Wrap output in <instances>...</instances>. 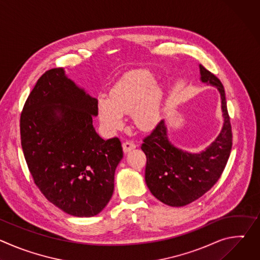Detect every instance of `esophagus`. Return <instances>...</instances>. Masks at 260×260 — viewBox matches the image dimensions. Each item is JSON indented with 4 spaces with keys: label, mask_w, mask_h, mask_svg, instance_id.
I'll return each instance as SVG.
<instances>
[{
    "label": "esophagus",
    "mask_w": 260,
    "mask_h": 260,
    "mask_svg": "<svg viewBox=\"0 0 260 260\" xmlns=\"http://www.w3.org/2000/svg\"><path fill=\"white\" fill-rule=\"evenodd\" d=\"M122 148H123V151L124 152H128V151L135 149L136 144L134 142H132V141H125L122 144Z\"/></svg>",
    "instance_id": "esophagus-1"
}]
</instances>
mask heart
<instances>
[{
  "label": "heart",
  "mask_w": 260,
  "mask_h": 260,
  "mask_svg": "<svg viewBox=\"0 0 260 260\" xmlns=\"http://www.w3.org/2000/svg\"><path fill=\"white\" fill-rule=\"evenodd\" d=\"M161 100V86L149 71H132L110 89L108 100L99 101V119L113 133L123 126L122 114L129 113L138 128L151 129L159 120Z\"/></svg>",
  "instance_id": "1"
}]
</instances>
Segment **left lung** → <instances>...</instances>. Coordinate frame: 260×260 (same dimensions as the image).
Returning a JSON list of instances; mask_svg holds the SVG:
<instances>
[{
  "instance_id": "obj_1",
  "label": "left lung",
  "mask_w": 260,
  "mask_h": 260,
  "mask_svg": "<svg viewBox=\"0 0 260 260\" xmlns=\"http://www.w3.org/2000/svg\"><path fill=\"white\" fill-rule=\"evenodd\" d=\"M200 69L201 80L216 86L221 95L224 123L217 139L199 154L183 152L170 143L165 122L160 120L141 146L147 158V186L157 200L171 207L186 206L209 191L223 173L233 147L224 87L204 66L200 64Z\"/></svg>"
}]
</instances>
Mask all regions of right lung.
I'll list each match as a JSON object with an SVG mask.
<instances>
[{
	"mask_svg": "<svg viewBox=\"0 0 260 260\" xmlns=\"http://www.w3.org/2000/svg\"><path fill=\"white\" fill-rule=\"evenodd\" d=\"M98 112V100L55 68L37 81L20 115L21 147L35 184L76 217L94 216L107 206L123 157L118 138L105 141L95 133Z\"/></svg>",
	"mask_w": 260,
	"mask_h": 260,
	"instance_id": "1",
	"label": "right lung"
}]
</instances>
